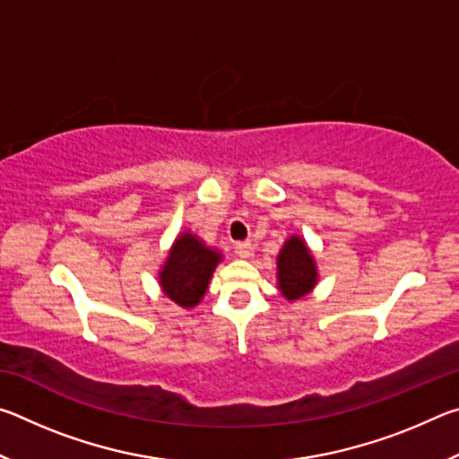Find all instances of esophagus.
<instances>
[{"label": "esophagus", "instance_id": "esophagus-1", "mask_svg": "<svg viewBox=\"0 0 459 459\" xmlns=\"http://www.w3.org/2000/svg\"><path fill=\"white\" fill-rule=\"evenodd\" d=\"M235 253L238 255V257H243V259L253 257V245L251 243H237L235 245Z\"/></svg>", "mask_w": 459, "mask_h": 459}]
</instances>
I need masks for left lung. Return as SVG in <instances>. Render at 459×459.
Returning a JSON list of instances; mask_svg holds the SVG:
<instances>
[{"instance_id": "obj_1", "label": "left lung", "mask_w": 459, "mask_h": 459, "mask_svg": "<svg viewBox=\"0 0 459 459\" xmlns=\"http://www.w3.org/2000/svg\"><path fill=\"white\" fill-rule=\"evenodd\" d=\"M277 279L287 299H299L314 290L317 281L316 263L299 237H291L279 253Z\"/></svg>"}]
</instances>
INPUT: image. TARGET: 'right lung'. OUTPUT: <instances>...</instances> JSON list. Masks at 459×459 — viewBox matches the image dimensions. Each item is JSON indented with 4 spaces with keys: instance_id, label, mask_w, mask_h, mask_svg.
Wrapping results in <instances>:
<instances>
[{
    "instance_id": "add662e5",
    "label": "right lung",
    "mask_w": 459,
    "mask_h": 459,
    "mask_svg": "<svg viewBox=\"0 0 459 459\" xmlns=\"http://www.w3.org/2000/svg\"><path fill=\"white\" fill-rule=\"evenodd\" d=\"M219 261V253L206 248L196 237L186 232L174 243L164 271L160 273L164 293L182 307L196 306L206 293L208 281Z\"/></svg>"
}]
</instances>
